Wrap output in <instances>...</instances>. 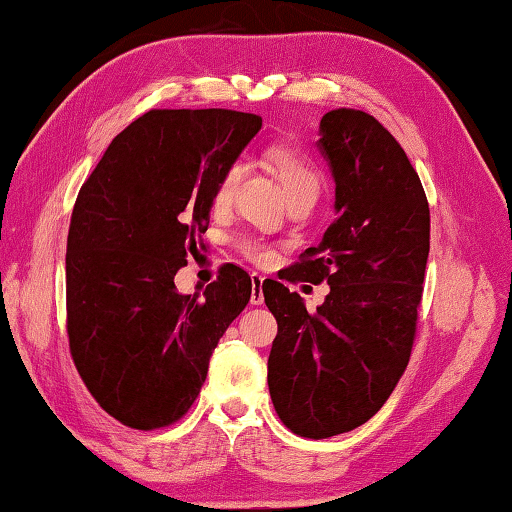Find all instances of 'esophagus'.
I'll return each instance as SVG.
<instances>
[{
  "instance_id": "34e87169",
  "label": "esophagus",
  "mask_w": 512,
  "mask_h": 512,
  "mask_svg": "<svg viewBox=\"0 0 512 512\" xmlns=\"http://www.w3.org/2000/svg\"><path fill=\"white\" fill-rule=\"evenodd\" d=\"M263 281H265V276H260L258 272L252 274V298H249V301H252V305H263V301H265Z\"/></svg>"
}]
</instances>
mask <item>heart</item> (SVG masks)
<instances>
[{"label": "heart", "instance_id": "heart-1", "mask_svg": "<svg viewBox=\"0 0 512 512\" xmlns=\"http://www.w3.org/2000/svg\"><path fill=\"white\" fill-rule=\"evenodd\" d=\"M269 162L276 169L278 178L283 182V189L287 198H310L316 200L321 194V171L316 169L310 156H305L303 151L289 149V147H276L269 151ZM240 178H243V162H231V165L220 173V178L214 187V205L223 207L234 198L236 187ZM238 249L247 258L256 260V263H267L272 260L274 249L258 238H240Z\"/></svg>", "mask_w": 512, "mask_h": 512}]
</instances>
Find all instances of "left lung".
I'll return each instance as SVG.
<instances>
[{
    "label": "left lung",
    "mask_w": 512,
    "mask_h": 512,
    "mask_svg": "<svg viewBox=\"0 0 512 512\" xmlns=\"http://www.w3.org/2000/svg\"><path fill=\"white\" fill-rule=\"evenodd\" d=\"M323 156L336 182V220L281 278L330 285L316 312L263 283L278 334L267 383L278 419L298 437L363 426L399 383L417 336L430 252V207L397 138L354 109L323 115Z\"/></svg>",
    "instance_id": "8db88e82"
}]
</instances>
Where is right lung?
<instances>
[{"instance_id":"right-lung-1","label":"right lung","mask_w":512,"mask_h":512,"mask_svg":"<svg viewBox=\"0 0 512 512\" xmlns=\"http://www.w3.org/2000/svg\"><path fill=\"white\" fill-rule=\"evenodd\" d=\"M263 127L231 109H151L113 138L77 194L66 240V332L104 412L136 430L185 417L211 352L252 298L223 265L200 294L173 276L202 249L214 187Z\"/></svg>"}]
</instances>
